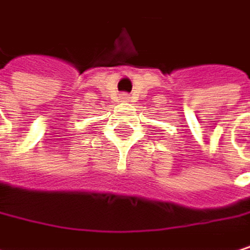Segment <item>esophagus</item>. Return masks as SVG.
<instances>
[{
  "mask_svg": "<svg viewBox=\"0 0 250 250\" xmlns=\"http://www.w3.org/2000/svg\"><path fill=\"white\" fill-rule=\"evenodd\" d=\"M129 98H130L129 95H126V93H123V95L120 96V101H121V102H127V101H129Z\"/></svg>",
  "mask_w": 250,
  "mask_h": 250,
  "instance_id": "obj_1",
  "label": "esophagus"
}]
</instances>
